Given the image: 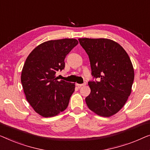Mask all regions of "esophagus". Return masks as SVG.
I'll list each match as a JSON object with an SVG mask.
<instances>
[{
	"mask_svg": "<svg viewBox=\"0 0 150 150\" xmlns=\"http://www.w3.org/2000/svg\"><path fill=\"white\" fill-rule=\"evenodd\" d=\"M86 84V83H76V86H77L78 88H81V86H85Z\"/></svg>",
	"mask_w": 150,
	"mask_h": 150,
	"instance_id": "1",
	"label": "esophagus"
}]
</instances>
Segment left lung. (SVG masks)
<instances>
[{
  "mask_svg": "<svg viewBox=\"0 0 150 150\" xmlns=\"http://www.w3.org/2000/svg\"><path fill=\"white\" fill-rule=\"evenodd\" d=\"M78 40L89 57L92 75L98 78L88 82L91 92L86 104L96 114L110 117L124 107L131 93L134 77L131 60L124 48L111 39Z\"/></svg>",
  "mask_w": 150,
  "mask_h": 150,
  "instance_id": "left-lung-1",
  "label": "left lung"
}]
</instances>
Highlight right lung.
<instances>
[{"label":"right lung","instance_id":"1","mask_svg":"<svg viewBox=\"0 0 150 150\" xmlns=\"http://www.w3.org/2000/svg\"><path fill=\"white\" fill-rule=\"evenodd\" d=\"M77 44L75 39L51 40L40 44L27 57L21 82L26 100L41 116H55L68 107L75 83L58 81L56 73L64 69L67 55Z\"/></svg>","mask_w":150,"mask_h":150}]
</instances>
